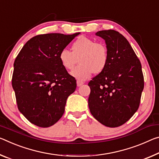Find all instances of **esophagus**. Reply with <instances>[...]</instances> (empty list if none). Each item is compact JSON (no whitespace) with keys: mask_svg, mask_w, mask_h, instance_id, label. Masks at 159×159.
<instances>
[{"mask_svg":"<svg viewBox=\"0 0 159 159\" xmlns=\"http://www.w3.org/2000/svg\"><path fill=\"white\" fill-rule=\"evenodd\" d=\"M84 84V82H82V81H80V80H77V86H78V87L80 86V85H83V84Z\"/></svg>","mask_w":159,"mask_h":159,"instance_id":"obj_1","label":"esophagus"}]
</instances>
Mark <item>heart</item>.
<instances>
[{
    "label": "heart",
    "mask_w": 159,
    "mask_h": 159,
    "mask_svg": "<svg viewBox=\"0 0 159 159\" xmlns=\"http://www.w3.org/2000/svg\"><path fill=\"white\" fill-rule=\"evenodd\" d=\"M78 58L80 65L70 74L79 80H85L93 72H101L106 66L108 61L107 46L102 42H95L92 39L82 36L73 43L71 52L64 49L59 55L60 62L66 70L74 69Z\"/></svg>",
    "instance_id": "obj_1"
}]
</instances>
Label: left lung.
Segmentation results:
<instances>
[{"label": "left lung", "instance_id": "1", "mask_svg": "<svg viewBox=\"0 0 159 159\" xmlns=\"http://www.w3.org/2000/svg\"><path fill=\"white\" fill-rule=\"evenodd\" d=\"M96 35L105 40L108 61L89 83V106L98 122L109 127L124 125L139 107L144 80L142 64L127 39L115 30Z\"/></svg>", "mask_w": 159, "mask_h": 159}]
</instances>
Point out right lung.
Instances as JSON below:
<instances>
[{
	"label": "right lung",
	"mask_w": 159,
	"mask_h": 159,
	"mask_svg": "<svg viewBox=\"0 0 159 159\" xmlns=\"http://www.w3.org/2000/svg\"><path fill=\"white\" fill-rule=\"evenodd\" d=\"M79 34H38L17 54L12 85L18 110L32 124L51 127L64 115L76 80L63 67L59 55Z\"/></svg>",
	"instance_id": "obj_1"
}]
</instances>
